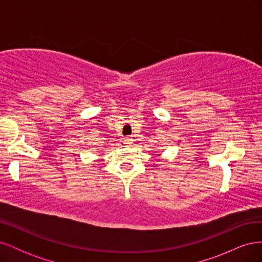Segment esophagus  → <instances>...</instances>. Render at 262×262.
Segmentation results:
<instances>
[{"mask_svg":"<svg viewBox=\"0 0 262 262\" xmlns=\"http://www.w3.org/2000/svg\"><path fill=\"white\" fill-rule=\"evenodd\" d=\"M123 144L125 145V146H130L131 144H132V142H133V140L130 138V137H126V138H124L123 139Z\"/></svg>","mask_w":262,"mask_h":262,"instance_id":"1","label":"esophagus"}]
</instances>
